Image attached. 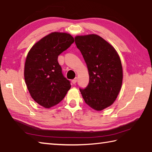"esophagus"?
I'll return each mask as SVG.
<instances>
[{
  "label": "esophagus",
  "instance_id": "1",
  "mask_svg": "<svg viewBox=\"0 0 152 152\" xmlns=\"http://www.w3.org/2000/svg\"><path fill=\"white\" fill-rule=\"evenodd\" d=\"M77 78L75 77L74 79H73V80H72V83H73V84H75L77 83Z\"/></svg>",
  "mask_w": 152,
  "mask_h": 152
}]
</instances>
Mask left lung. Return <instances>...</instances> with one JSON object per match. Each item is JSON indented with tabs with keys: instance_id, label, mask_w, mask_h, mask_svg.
Returning a JSON list of instances; mask_svg holds the SVG:
<instances>
[{
	"instance_id": "1",
	"label": "left lung",
	"mask_w": 152,
	"mask_h": 152,
	"mask_svg": "<svg viewBox=\"0 0 152 152\" xmlns=\"http://www.w3.org/2000/svg\"><path fill=\"white\" fill-rule=\"evenodd\" d=\"M75 41L89 75L88 86L79 90L89 107L102 111L113 104L121 89L123 70L120 58L115 49L97 34L77 36Z\"/></svg>"
}]
</instances>
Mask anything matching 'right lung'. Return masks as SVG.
Segmentation results:
<instances>
[{
  "mask_svg": "<svg viewBox=\"0 0 152 152\" xmlns=\"http://www.w3.org/2000/svg\"><path fill=\"white\" fill-rule=\"evenodd\" d=\"M71 34L55 32L34 44L27 55L25 65V80L33 99L45 108L63 99L71 88L58 63V56L73 44Z\"/></svg>",
  "mask_w": 152,
  "mask_h": 152,
  "instance_id": "add662e5",
  "label": "right lung"
}]
</instances>
